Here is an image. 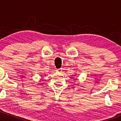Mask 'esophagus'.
Masks as SVG:
<instances>
[{
	"instance_id": "esophagus-1",
	"label": "esophagus",
	"mask_w": 121,
	"mask_h": 121,
	"mask_svg": "<svg viewBox=\"0 0 121 121\" xmlns=\"http://www.w3.org/2000/svg\"><path fill=\"white\" fill-rule=\"evenodd\" d=\"M56 71L58 72V73H61L62 72V69L61 68H59V69H57Z\"/></svg>"
}]
</instances>
